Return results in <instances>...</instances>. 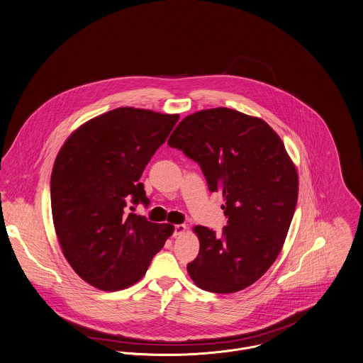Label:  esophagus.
<instances>
[{
	"instance_id": "1",
	"label": "esophagus",
	"mask_w": 363,
	"mask_h": 363,
	"mask_svg": "<svg viewBox=\"0 0 363 363\" xmlns=\"http://www.w3.org/2000/svg\"><path fill=\"white\" fill-rule=\"evenodd\" d=\"M186 225H176L174 226V233H173V235L176 237V235H180V234H183L184 231H186Z\"/></svg>"
}]
</instances>
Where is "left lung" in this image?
Masks as SVG:
<instances>
[{"mask_svg":"<svg viewBox=\"0 0 363 363\" xmlns=\"http://www.w3.org/2000/svg\"><path fill=\"white\" fill-rule=\"evenodd\" d=\"M201 166L209 190L225 198L220 237L196 226L198 257L187 272L199 289L241 291L259 280L286 241L298 199V173L264 121L229 108L186 116L167 140Z\"/></svg>","mask_w":363,"mask_h":363,"instance_id":"1","label":"left lung"}]
</instances>
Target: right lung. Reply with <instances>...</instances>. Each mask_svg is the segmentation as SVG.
<instances>
[{
    "instance_id": "right-lung-1",
    "label": "right lung",
    "mask_w": 363,
    "mask_h": 363,
    "mask_svg": "<svg viewBox=\"0 0 363 363\" xmlns=\"http://www.w3.org/2000/svg\"><path fill=\"white\" fill-rule=\"evenodd\" d=\"M177 121V113L116 108L76 129L55 158V233L66 261L96 289L118 291L137 283L173 234L169 223L126 215V206L148 205L140 177Z\"/></svg>"
}]
</instances>
